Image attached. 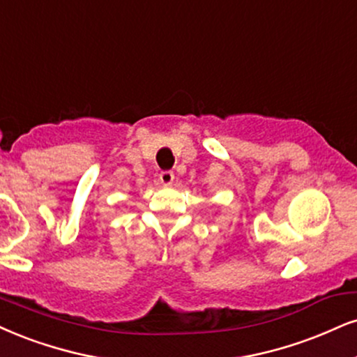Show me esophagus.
Returning <instances> with one entry per match:
<instances>
[{
    "label": "esophagus",
    "instance_id": "esophagus-1",
    "mask_svg": "<svg viewBox=\"0 0 357 357\" xmlns=\"http://www.w3.org/2000/svg\"><path fill=\"white\" fill-rule=\"evenodd\" d=\"M158 178H160V182L164 183V185H170V183L174 182L175 175H174V172L164 170V172H160V175H158Z\"/></svg>",
    "mask_w": 357,
    "mask_h": 357
}]
</instances>
